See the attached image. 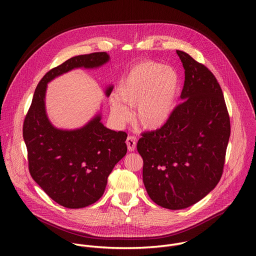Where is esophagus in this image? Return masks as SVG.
Segmentation results:
<instances>
[{
    "instance_id": "1",
    "label": "esophagus",
    "mask_w": 256,
    "mask_h": 256,
    "mask_svg": "<svg viewBox=\"0 0 256 256\" xmlns=\"http://www.w3.org/2000/svg\"><path fill=\"white\" fill-rule=\"evenodd\" d=\"M126 146H128V151H134L136 150V140L134 136H128L126 138Z\"/></svg>"
}]
</instances>
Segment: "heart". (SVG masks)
I'll list each match as a JSON object with an SVG mask.
<instances>
[{
    "label": "heart",
    "instance_id": "heart-1",
    "mask_svg": "<svg viewBox=\"0 0 256 256\" xmlns=\"http://www.w3.org/2000/svg\"><path fill=\"white\" fill-rule=\"evenodd\" d=\"M179 89V78L171 68L156 62H144L132 70L120 85L118 96L110 100L112 112L118 122H126L128 107L136 106V120L144 128L155 130L171 116Z\"/></svg>",
    "mask_w": 256,
    "mask_h": 256
}]
</instances>
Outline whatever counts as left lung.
Wrapping results in <instances>:
<instances>
[{
	"mask_svg": "<svg viewBox=\"0 0 256 256\" xmlns=\"http://www.w3.org/2000/svg\"><path fill=\"white\" fill-rule=\"evenodd\" d=\"M186 80L165 124L144 132L136 149L142 181L151 200L169 210L188 208L220 181L230 138V118L212 72L188 54L176 50Z\"/></svg>",
	"mask_w": 256,
	"mask_h": 256,
	"instance_id": "left-lung-1",
	"label": "left lung"
}]
</instances>
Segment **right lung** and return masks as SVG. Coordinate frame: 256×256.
Returning a JSON list of instances; mask_svg holds the SVG:
<instances>
[{
  "label": "right lung",
  "mask_w": 256,
  "mask_h": 256,
  "mask_svg": "<svg viewBox=\"0 0 256 256\" xmlns=\"http://www.w3.org/2000/svg\"><path fill=\"white\" fill-rule=\"evenodd\" d=\"M108 60L106 52H93L70 58L48 70L36 87L24 120L29 172L52 200L68 208H85L102 196L109 174L126 154L128 134L105 128L100 114L78 130L54 128L46 110V85L68 70L95 68ZM112 89L109 85L105 95Z\"/></svg>",
  "instance_id": "add662e5"
}]
</instances>
